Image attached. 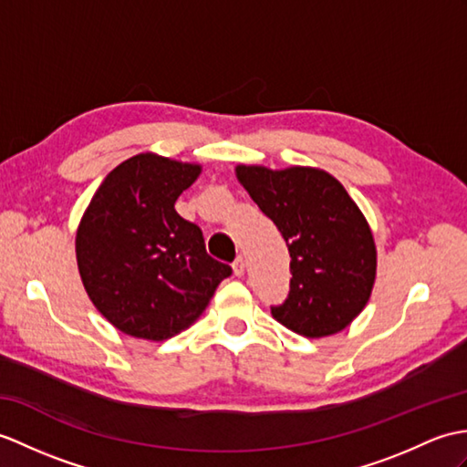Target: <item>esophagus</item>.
Masks as SVG:
<instances>
[{
  "instance_id": "1",
  "label": "esophagus",
  "mask_w": 467,
  "mask_h": 467,
  "mask_svg": "<svg viewBox=\"0 0 467 467\" xmlns=\"http://www.w3.org/2000/svg\"><path fill=\"white\" fill-rule=\"evenodd\" d=\"M244 258H243V254H238L236 258H234V263H233V268H234V275L236 276H243L244 275Z\"/></svg>"
}]
</instances>
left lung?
I'll list each match as a JSON object with an SVG mask.
<instances>
[{
	"instance_id": "obj_1",
	"label": "left lung",
	"mask_w": 467,
	"mask_h": 467,
	"mask_svg": "<svg viewBox=\"0 0 467 467\" xmlns=\"http://www.w3.org/2000/svg\"><path fill=\"white\" fill-rule=\"evenodd\" d=\"M236 177L283 234L290 290L273 317L306 338L340 332L362 312L376 278V246L342 184L318 169L236 167Z\"/></svg>"
}]
</instances>
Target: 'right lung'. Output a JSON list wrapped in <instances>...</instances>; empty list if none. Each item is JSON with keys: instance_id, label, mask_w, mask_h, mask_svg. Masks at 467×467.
I'll return each mask as SVG.
<instances>
[{"instance_id": "add662e5", "label": "right lung", "mask_w": 467, "mask_h": 467, "mask_svg": "<svg viewBox=\"0 0 467 467\" xmlns=\"http://www.w3.org/2000/svg\"><path fill=\"white\" fill-rule=\"evenodd\" d=\"M199 172L150 153L131 157L103 179L81 219L75 253L87 295L135 338L159 342L191 327L233 275L207 253L201 226L175 211Z\"/></svg>"}]
</instances>
